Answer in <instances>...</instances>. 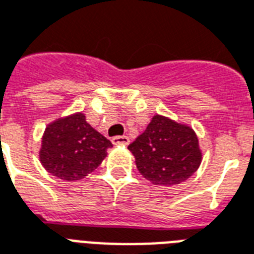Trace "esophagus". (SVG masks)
<instances>
[{
    "instance_id": "1",
    "label": "esophagus",
    "mask_w": 254,
    "mask_h": 254,
    "mask_svg": "<svg viewBox=\"0 0 254 254\" xmlns=\"http://www.w3.org/2000/svg\"><path fill=\"white\" fill-rule=\"evenodd\" d=\"M111 141L115 145H127L129 143V139L127 136H114Z\"/></svg>"
}]
</instances>
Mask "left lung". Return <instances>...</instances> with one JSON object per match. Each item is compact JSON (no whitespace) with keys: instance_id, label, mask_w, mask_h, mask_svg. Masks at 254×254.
Masks as SVG:
<instances>
[{"instance_id":"left-lung-1","label":"left lung","mask_w":254,"mask_h":254,"mask_svg":"<svg viewBox=\"0 0 254 254\" xmlns=\"http://www.w3.org/2000/svg\"><path fill=\"white\" fill-rule=\"evenodd\" d=\"M128 149L143 178L156 186L186 182L201 163V151L193 129L162 115L152 118Z\"/></svg>"}]
</instances>
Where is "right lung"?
<instances>
[{
  "instance_id": "right-lung-1",
  "label": "right lung",
  "mask_w": 254,
  "mask_h": 254,
  "mask_svg": "<svg viewBox=\"0 0 254 254\" xmlns=\"http://www.w3.org/2000/svg\"><path fill=\"white\" fill-rule=\"evenodd\" d=\"M113 147L94 129L82 113L61 118L47 126L39 159L47 172L67 182L80 180L98 168Z\"/></svg>"
}]
</instances>
